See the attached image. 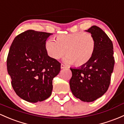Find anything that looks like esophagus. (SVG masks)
<instances>
[{
  "mask_svg": "<svg viewBox=\"0 0 124 124\" xmlns=\"http://www.w3.org/2000/svg\"><path fill=\"white\" fill-rule=\"evenodd\" d=\"M61 68L62 69H63V68H66V66H65V65L62 64H62H61Z\"/></svg>",
  "mask_w": 124,
  "mask_h": 124,
  "instance_id": "1",
  "label": "esophagus"
}]
</instances>
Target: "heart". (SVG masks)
Returning <instances> with one entry per match:
<instances>
[{"label":"heart","mask_w":124,"mask_h":124,"mask_svg":"<svg viewBox=\"0 0 124 124\" xmlns=\"http://www.w3.org/2000/svg\"><path fill=\"white\" fill-rule=\"evenodd\" d=\"M46 51L50 57L59 59L63 54L65 63L77 66L86 65L93 56L96 41L91 33L83 31L69 34H61L56 36V41L49 39L45 42Z\"/></svg>","instance_id":"1"}]
</instances>
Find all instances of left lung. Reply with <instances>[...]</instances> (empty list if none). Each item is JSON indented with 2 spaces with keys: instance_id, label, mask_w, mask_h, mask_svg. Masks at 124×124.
I'll return each mask as SVG.
<instances>
[{
  "instance_id": "8db88e82",
  "label": "left lung",
  "mask_w": 124,
  "mask_h": 124,
  "mask_svg": "<svg viewBox=\"0 0 124 124\" xmlns=\"http://www.w3.org/2000/svg\"><path fill=\"white\" fill-rule=\"evenodd\" d=\"M86 31L93 35L96 41L94 54L86 65L70 68L72 76L69 85L76 98L89 102L97 100L108 90L115 59L112 42L102 30L93 26Z\"/></svg>"
}]
</instances>
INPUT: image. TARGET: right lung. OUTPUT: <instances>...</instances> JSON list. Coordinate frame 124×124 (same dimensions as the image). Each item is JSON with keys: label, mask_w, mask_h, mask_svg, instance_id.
<instances>
[{"label": "right lung", "mask_w": 124, "mask_h": 124, "mask_svg": "<svg viewBox=\"0 0 124 124\" xmlns=\"http://www.w3.org/2000/svg\"><path fill=\"white\" fill-rule=\"evenodd\" d=\"M52 33L28 30L16 36L7 58V69L16 93L29 102L46 100L51 95L52 80L61 63L49 56L47 38Z\"/></svg>", "instance_id": "1"}]
</instances>
